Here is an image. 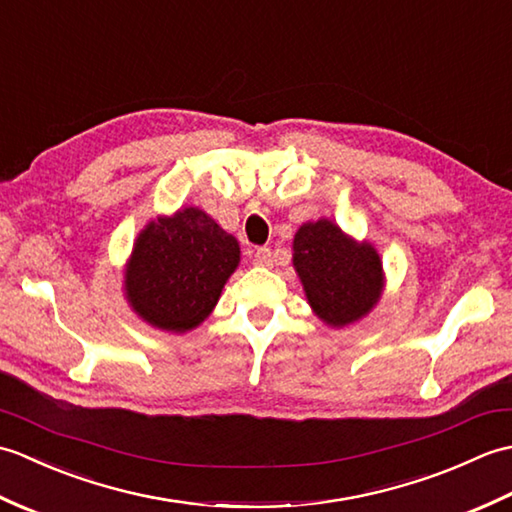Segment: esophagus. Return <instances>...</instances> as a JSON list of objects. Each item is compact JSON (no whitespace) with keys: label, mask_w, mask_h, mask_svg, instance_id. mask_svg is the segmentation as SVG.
<instances>
[{"label":"esophagus","mask_w":512,"mask_h":512,"mask_svg":"<svg viewBox=\"0 0 512 512\" xmlns=\"http://www.w3.org/2000/svg\"><path fill=\"white\" fill-rule=\"evenodd\" d=\"M273 262H275L273 248L262 246V248L255 250V264H259V266H273Z\"/></svg>","instance_id":"obj_1"}]
</instances>
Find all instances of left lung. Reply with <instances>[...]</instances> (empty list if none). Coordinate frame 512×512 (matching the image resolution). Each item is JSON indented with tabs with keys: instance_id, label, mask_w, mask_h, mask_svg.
<instances>
[{
	"instance_id": "1",
	"label": "left lung",
	"mask_w": 512,
	"mask_h": 512,
	"mask_svg": "<svg viewBox=\"0 0 512 512\" xmlns=\"http://www.w3.org/2000/svg\"><path fill=\"white\" fill-rule=\"evenodd\" d=\"M292 248L306 297L325 323L343 328L374 308L383 266L372 246L356 244L339 226L319 220L299 228Z\"/></svg>"
}]
</instances>
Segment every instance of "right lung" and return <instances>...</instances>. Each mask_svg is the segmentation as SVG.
Returning <instances> with one entry per match:
<instances>
[{
  "label": "right lung",
  "mask_w": 512,
  "mask_h": 512,
  "mask_svg": "<svg viewBox=\"0 0 512 512\" xmlns=\"http://www.w3.org/2000/svg\"><path fill=\"white\" fill-rule=\"evenodd\" d=\"M237 264V239L204 211L184 209L140 233L125 290L147 323L187 332L209 317Z\"/></svg>",
  "instance_id": "add662e5"
}]
</instances>
